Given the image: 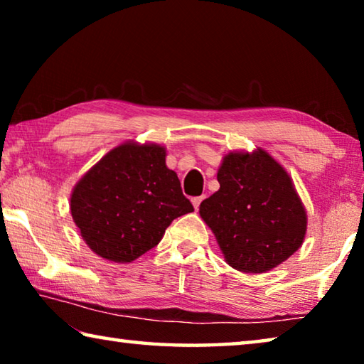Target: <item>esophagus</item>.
Returning a JSON list of instances; mask_svg holds the SVG:
<instances>
[{
    "label": "esophagus",
    "instance_id": "obj_1",
    "mask_svg": "<svg viewBox=\"0 0 364 364\" xmlns=\"http://www.w3.org/2000/svg\"><path fill=\"white\" fill-rule=\"evenodd\" d=\"M204 197H205V196H197V197H193V205H194L196 210H197V208H199L200 202L204 200Z\"/></svg>",
    "mask_w": 364,
    "mask_h": 364
}]
</instances>
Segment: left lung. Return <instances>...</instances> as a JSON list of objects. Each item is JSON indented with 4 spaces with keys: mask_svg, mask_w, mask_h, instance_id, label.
Wrapping results in <instances>:
<instances>
[{
    "mask_svg": "<svg viewBox=\"0 0 364 364\" xmlns=\"http://www.w3.org/2000/svg\"><path fill=\"white\" fill-rule=\"evenodd\" d=\"M217 178L220 189L202 200L199 213L232 268L263 273L299 250L305 208L286 170L268 152L228 154Z\"/></svg>",
    "mask_w": 364,
    "mask_h": 364,
    "instance_id": "1",
    "label": "left lung"
}]
</instances>
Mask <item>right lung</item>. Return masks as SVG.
Listing matches in <instances>:
<instances>
[{"label": "right lung", "mask_w": 364, "mask_h": 364, "mask_svg": "<svg viewBox=\"0 0 364 364\" xmlns=\"http://www.w3.org/2000/svg\"><path fill=\"white\" fill-rule=\"evenodd\" d=\"M70 210L91 250L128 263L156 247L171 221L194 207L165 165L162 146L127 143L77 183Z\"/></svg>", "instance_id": "add662e5"}]
</instances>
